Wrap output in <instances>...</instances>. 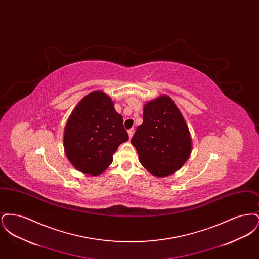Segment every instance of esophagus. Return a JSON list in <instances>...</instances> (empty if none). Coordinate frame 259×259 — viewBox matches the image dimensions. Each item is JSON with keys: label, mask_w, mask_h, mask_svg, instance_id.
I'll return each mask as SVG.
<instances>
[{"label": "esophagus", "mask_w": 259, "mask_h": 259, "mask_svg": "<svg viewBox=\"0 0 259 259\" xmlns=\"http://www.w3.org/2000/svg\"><path fill=\"white\" fill-rule=\"evenodd\" d=\"M133 134H134V129H130V130H128V136H129V140H131V138L133 137Z\"/></svg>", "instance_id": "obj_1"}]
</instances>
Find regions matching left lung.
<instances>
[{"label": "left lung", "instance_id": "1", "mask_svg": "<svg viewBox=\"0 0 259 259\" xmlns=\"http://www.w3.org/2000/svg\"><path fill=\"white\" fill-rule=\"evenodd\" d=\"M143 119L131 140L142 166L158 178L180 170L190 156L192 140L174 101L161 95L146 103Z\"/></svg>", "mask_w": 259, "mask_h": 259}]
</instances>
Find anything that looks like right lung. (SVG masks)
<instances>
[{
	"instance_id": "obj_1",
	"label": "right lung",
	"mask_w": 259,
	"mask_h": 259,
	"mask_svg": "<svg viewBox=\"0 0 259 259\" xmlns=\"http://www.w3.org/2000/svg\"><path fill=\"white\" fill-rule=\"evenodd\" d=\"M123 117L105 92L89 93L75 106L64 129L67 158L79 172L98 176L112 162L120 144L128 141Z\"/></svg>"
}]
</instances>
